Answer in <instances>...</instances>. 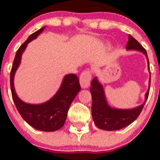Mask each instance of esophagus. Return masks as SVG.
<instances>
[{
	"label": "esophagus",
	"instance_id": "esophagus-1",
	"mask_svg": "<svg viewBox=\"0 0 160 160\" xmlns=\"http://www.w3.org/2000/svg\"><path fill=\"white\" fill-rule=\"evenodd\" d=\"M90 79H91V73L90 70H85L81 73L79 81L82 88H87L90 86Z\"/></svg>",
	"mask_w": 160,
	"mask_h": 160
}]
</instances>
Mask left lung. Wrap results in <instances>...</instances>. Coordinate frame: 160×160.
Here are the masks:
<instances>
[{
	"mask_svg": "<svg viewBox=\"0 0 160 160\" xmlns=\"http://www.w3.org/2000/svg\"><path fill=\"white\" fill-rule=\"evenodd\" d=\"M128 38L129 39L126 49L128 50H137L144 53L147 57L148 70L150 71L149 61L146 49L131 35H129ZM150 85L151 78L149 79V89L145 94V101L142 105L132 109H117L112 108L108 105L102 85L98 82L97 78H94L91 82L90 93L92 95V117L97 128L105 131H116L126 128L138 118L145 105V102L149 95Z\"/></svg>",
	"mask_w": 160,
	"mask_h": 160,
	"instance_id": "obj_1",
	"label": "left lung"
}]
</instances>
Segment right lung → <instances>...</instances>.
<instances>
[{
  "mask_svg": "<svg viewBox=\"0 0 160 160\" xmlns=\"http://www.w3.org/2000/svg\"><path fill=\"white\" fill-rule=\"evenodd\" d=\"M44 29L45 27L32 33L18 49L11 69L10 87L15 106L25 122L38 131H55L64 126L70 104L81 90L77 75L70 73L65 76L56 94L42 104L24 102L17 95L13 84L14 74L20 66L22 55L28 43L35 39Z\"/></svg>",
  "mask_w": 160,
  "mask_h": 160,
  "instance_id": "add662e5",
  "label": "right lung"
}]
</instances>
